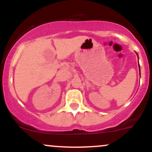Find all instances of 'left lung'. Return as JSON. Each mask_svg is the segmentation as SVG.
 <instances>
[{"label":"left lung","mask_w":152,"mask_h":152,"mask_svg":"<svg viewBox=\"0 0 152 152\" xmlns=\"http://www.w3.org/2000/svg\"><path fill=\"white\" fill-rule=\"evenodd\" d=\"M139 72H140V66H139Z\"/></svg>","instance_id":"left-lung-1"}]
</instances>
